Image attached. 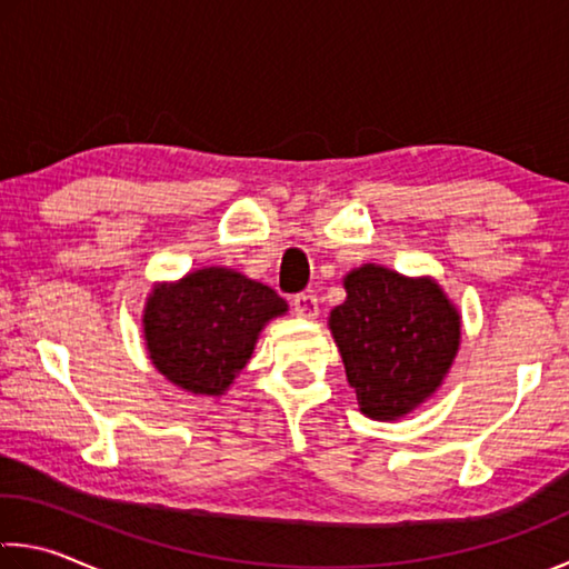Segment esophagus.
<instances>
[{"instance_id": "esophagus-1", "label": "esophagus", "mask_w": 569, "mask_h": 569, "mask_svg": "<svg viewBox=\"0 0 569 569\" xmlns=\"http://www.w3.org/2000/svg\"><path fill=\"white\" fill-rule=\"evenodd\" d=\"M293 311H296V317H301V319H317L319 317V299L313 293H296Z\"/></svg>"}]
</instances>
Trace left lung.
Returning a JSON list of instances; mask_svg holds the SVG:
<instances>
[{
    "instance_id": "8db88e82",
    "label": "left lung",
    "mask_w": 569,
    "mask_h": 569,
    "mask_svg": "<svg viewBox=\"0 0 569 569\" xmlns=\"http://www.w3.org/2000/svg\"><path fill=\"white\" fill-rule=\"evenodd\" d=\"M347 301L329 317L359 410L395 420L430 398L453 365L461 317L430 278L362 266L345 278Z\"/></svg>"
}]
</instances>
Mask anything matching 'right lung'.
Listing matches in <instances>:
<instances>
[{
	"label": "right lung",
	"mask_w": 569,
	"mask_h": 569,
	"mask_svg": "<svg viewBox=\"0 0 569 569\" xmlns=\"http://www.w3.org/2000/svg\"><path fill=\"white\" fill-rule=\"evenodd\" d=\"M286 313L273 288L230 268H202L157 286L143 313L149 357L169 382L222 395L248 365L260 329Z\"/></svg>",
	"instance_id": "add662e5"
}]
</instances>
